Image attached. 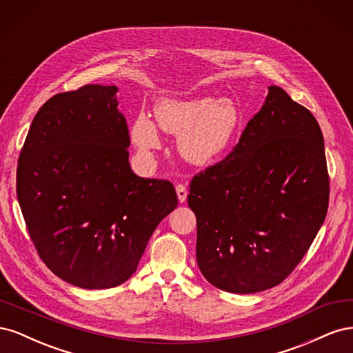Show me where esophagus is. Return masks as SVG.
<instances>
[{"mask_svg":"<svg viewBox=\"0 0 353 353\" xmlns=\"http://www.w3.org/2000/svg\"><path fill=\"white\" fill-rule=\"evenodd\" d=\"M175 190H176V194H178V200H179V203H184L185 200H187V188H185V185H183V184H178L176 187H175Z\"/></svg>","mask_w":353,"mask_h":353,"instance_id":"obj_1","label":"esophagus"}]
</instances>
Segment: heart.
Wrapping results in <instances>:
<instances>
[{
  "instance_id": "1",
  "label": "heart",
  "mask_w": 353,
  "mask_h": 353,
  "mask_svg": "<svg viewBox=\"0 0 353 353\" xmlns=\"http://www.w3.org/2000/svg\"><path fill=\"white\" fill-rule=\"evenodd\" d=\"M159 128L178 135V152L188 163L206 166L218 160L232 144L241 123L239 105L231 99H163L154 108ZM132 141L141 152L159 148L156 125L140 114L132 126Z\"/></svg>"
}]
</instances>
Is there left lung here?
Here are the masks:
<instances>
[{
	"label": "left lung",
	"instance_id": "left-lung-1",
	"mask_svg": "<svg viewBox=\"0 0 353 353\" xmlns=\"http://www.w3.org/2000/svg\"><path fill=\"white\" fill-rule=\"evenodd\" d=\"M268 90L234 150L190 184L197 265L230 293H258L287 279L328 209L321 128L283 88Z\"/></svg>",
	"mask_w": 353,
	"mask_h": 353
}]
</instances>
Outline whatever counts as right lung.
Masks as SVG:
<instances>
[{
    "label": "right lung",
    "mask_w": 353,
    "mask_h": 353,
    "mask_svg": "<svg viewBox=\"0 0 353 353\" xmlns=\"http://www.w3.org/2000/svg\"><path fill=\"white\" fill-rule=\"evenodd\" d=\"M117 87L85 85L35 114L17 165V200L39 258L81 288L137 271L153 231L178 205L172 183L137 176Z\"/></svg>",
    "instance_id": "1"
}]
</instances>
